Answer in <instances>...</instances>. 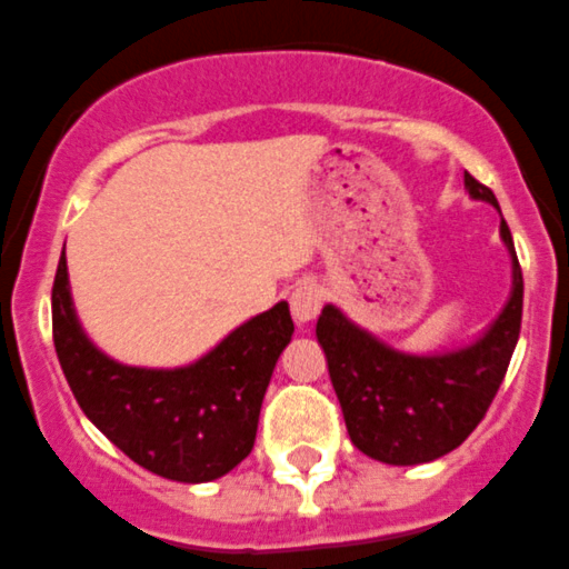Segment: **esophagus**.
<instances>
[{"instance_id":"obj_1","label":"esophagus","mask_w":569,"mask_h":569,"mask_svg":"<svg viewBox=\"0 0 569 569\" xmlns=\"http://www.w3.org/2000/svg\"><path fill=\"white\" fill-rule=\"evenodd\" d=\"M291 317H295V322H300V326H306V322L317 320V315H320L322 309V289L317 283H297L295 289H291Z\"/></svg>"}]
</instances>
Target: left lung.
I'll return each instance as SVG.
<instances>
[{
  "label": "left lung",
  "instance_id": "8db88e82",
  "mask_svg": "<svg viewBox=\"0 0 569 569\" xmlns=\"http://www.w3.org/2000/svg\"><path fill=\"white\" fill-rule=\"evenodd\" d=\"M466 188L475 199L500 207L491 188L471 173H466ZM500 232L513 254V291L471 348L443 357H405L359 331L333 306L322 309L317 339L350 440L368 458L390 466L429 463L458 449L486 418L522 328V267L506 219Z\"/></svg>",
  "mask_w": 569,
  "mask_h": 569
}]
</instances>
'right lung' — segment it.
I'll return each mask as SVG.
<instances>
[{"instance_id": "right-lung-1", "label": "right lung", "mask_w": 569, "mask_h": 569, "mask_svg": "<svg viewBox=\"0 0 569 569\" xmlns=\"http://www.w3.org/2000/svg\"><path fill=\"white\" fill-rule=\"evenodd\" d=\"M291 331L289 306L278 302L190 368H123L83 337L63 254L52 280V342L69 390L120 452L168 480H216L252 452L263 392Z\"/></svg>"}]
</instances>
